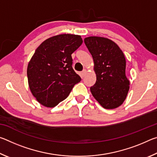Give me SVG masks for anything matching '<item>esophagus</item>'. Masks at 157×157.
I'll list each match as a JSON object with an SVG mask.
<instances>
[{
  "label": "esophagus",
  "mask_w": 157,
  "mask_h": 157,
  "mask_svg": "<svg viewBox=\"0 0 157 157\" xmlns=\"http://www.w3.org/2000/svg\"><path fill=\"white\" fill-rule=\"evenodd\" d=\"M86 73H87V71L86 70V69H84V70L81 72V75L82 77H84L85 75H86Z\"/></svg>",
  "instance_id": "obj_1"
}]
</instances>
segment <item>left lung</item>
<instances>
[{
    "label": "left lung",
    "mask_w": 157,
    "mask_h": 157,
    "mask_svg": "<svg viewBox=\"0 0 157 157\" xmlns=\"http://www.w3.org/2000/svg\"><path fill=\"white\" fill-rule=\"evenodd\" d=\"M84 43L92 55L96 75V82L90 88L92 95L107 109L120 107L129 89L123 51L115 42L105 37H86Z\"/></svg>",
    "instance_id": "1"
}]
</instances>
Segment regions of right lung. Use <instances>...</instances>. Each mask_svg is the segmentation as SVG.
<instances>
[{
  "label": "right lung",
  "instance_id": "1",
  "mask_svg": "<svg viewBox=\"0 0 157 157\" xmlns=\"http://www.w3.org/2000/svg\"><path fill=\"white\" fill-rule=\"evenodd\" d=\"M82 42L80 35L62 34L47 39L36 49L28 65V85L44 107L57 106L80 82L73 69L71 55Z\"/></svg>",
  "mask_w": 157,
  "mask_h": 157
}]
</instances>
